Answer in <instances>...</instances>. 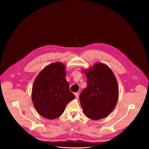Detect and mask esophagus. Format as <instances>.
Segmentation results:
<instances>
[{
    "label": "esophagus",
    "instance_id": "34e87169",
    "mask_svg": "<svg viewBox=\"0 0 149 149\" xmlns=\"http://www.w3.org/2000/svg\"><path fill=\"white\" fill-rule=\"evenodd\" d=\"M74 95H75V97H76L77 98H78L79 97V93H74Z\"/></svg>",
    "mask_w": 149,
    "mask_h": 149
}]
</instances>
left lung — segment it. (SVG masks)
<instances>
[{"label": "left lung", "mask_w": 149, "mask_h": 149, "mask_svg": "<svg viewBox=\"0 0 149 149\" xmlns=\"http://www.w3.org/2000/svg\"><path fill=\"white\" fill-rule=\"evenodd\" d=\"M82 71L87 79V87L79 95L84 114L94 120L107 117L118 98V86L114 73L107 65L99 62Z\"/></svg>", "instance_id": "obj_1"}]
</instances>
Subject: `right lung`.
<instances>
[{
	"instance_id": "add662e5",
	"label": "right lung",
	"mask_w": 149,
	"mask_h": 149,
	"mask_svg": "<svg viewBox=\"0 0 149 149\" xmlns=\"http://www.w3.org/2000/svg\"><path fill=\"white\" fill-rule=\"evenodd\" d=\"M66 67L54 62L42 70L32 86V100L38 113L49 120L61 116L67 104L75 98L67 81Z\"/></svg>"
}]
</instances>
